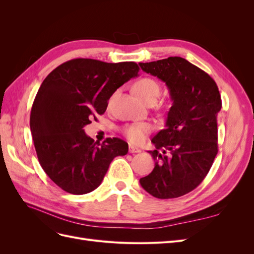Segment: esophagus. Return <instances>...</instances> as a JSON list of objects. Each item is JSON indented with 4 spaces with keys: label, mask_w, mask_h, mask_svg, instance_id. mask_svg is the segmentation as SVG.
Returning <instances> with one entry per match:
<instances>
[{
    "label": "esophagus",
    "mask_w": 254,
    "mask_h": 254,
    "mask_svg": "<svg viewBox=\"0 0 254 254\" xmlns=\"http://www.w3.org/2000/svg\"><path fill=\"white\" fill-rule=\"evenodd\" d=\"M129 152L130 153H136V152H141L140 148L134 147L133 145H129Z\"/></svg>",
    "instance_id": "34e87169"
}]
</instances>
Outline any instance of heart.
Returning <instances> with one entry per match:
<instances>
[{
    "label": "heart",
    "instance_id": "1",
    "mask_svg": "<svg viewBox=\"0 0 254 254\" xmlns=\"http://www.w3.org/2000/svg\"><path fill=\"white\" fill-rule=\"evenodd\" d=\"M135 94L147 104L148 102H157L161 94L160 83L153 78L144 77L134 84ZM151 125L148 123H134L124 128V134L127 139L133 143H142L146 135L151 131Z\"/></svg>",
    "mask_w": 254,
    "mask_h": 254
}]
</instances>
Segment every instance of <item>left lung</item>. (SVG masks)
<instances>
[{
    "instance_id": "1",
    "label": "left lung",
    "mask_w": 254,
    "mask_h": 254,
    "mask_svg": "<svg viewBox=\"0 0 254 254\" xmlns=\"http://www.w3.org/2000/svg\"><path fill=\"white\" fill-rule=\"evenodd\" d=\"M139 64L165 82L173 101L165 128L151 140L155 168L140 183L156 198L180 197L202 182L218 152V87L209 74L181 57Z\"/></svg>"
}]
</instances>
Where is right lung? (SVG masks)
<instances>
[{
  "instance_id": "1",
  "label": "right lung",
  "mask_w": 254,
  "mask_h": 254,
  "mask_svg": "<svg viewBox=\"0 0 254 254\" xmlns=\"http://www.w3.org/2000/svg\"><path fill=\"white\" fill-rule=\"evenodd\" d=\"M139 70L132 61L77 58L43 80L30 111V131L41 167L60 189L74 195L90 193L102 183L111 161L128 152L125 141L108 137L99 144L83 127L105 113L111 95Z\"/></svg>"
}]
</instances>
